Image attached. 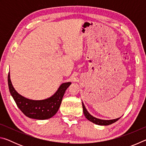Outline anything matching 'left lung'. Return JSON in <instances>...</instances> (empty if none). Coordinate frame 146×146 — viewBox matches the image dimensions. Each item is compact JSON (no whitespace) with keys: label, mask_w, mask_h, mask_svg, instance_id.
Segmentation results:
<instances>
[{"label":"left lung","mask_w":146,"mask_h":146,"mask_svg":"<svg viewBox=\"0 0 146 146\" xmlns=\"http://www.w3.org/2000/svg\"><path fill=\"white\" fill-rule=\"evenodd\" d=\"M82 108H83V112L84 114V116L86 118H87L88 120L91 121L94 123H96L97 125H108L111 124V123H114L115 122H117V120L120 119V118H116V119H113V120H101V119H98V118H97L95 117H93L92 115H91L90 113H88V111L86 110V108H85L84 104V103L82 102Z\"/></svg>","instance_id":"obj_1"}]
</instances>
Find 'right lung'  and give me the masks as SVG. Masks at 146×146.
<instances>
[{"label": "right lung", "mask_w": 146, "mask_h": 146, "mask_svg": "<svg viewBox=\"0 0 146 146\" xmlns=\"http://www.w3.org/2000/svg\"><path fill=\"white\" fill-rule=\"evenodd\" d=\"M8 80L9 92L18 108L26 117L38 120L48 119L56 114L60 108L66 90L71 84V82L62 84L52 97L47 99L33 100L24 97L17 92L11 84L9 72Z\"/></svg>", "instance_id": "add662e5"}]
</instances>
